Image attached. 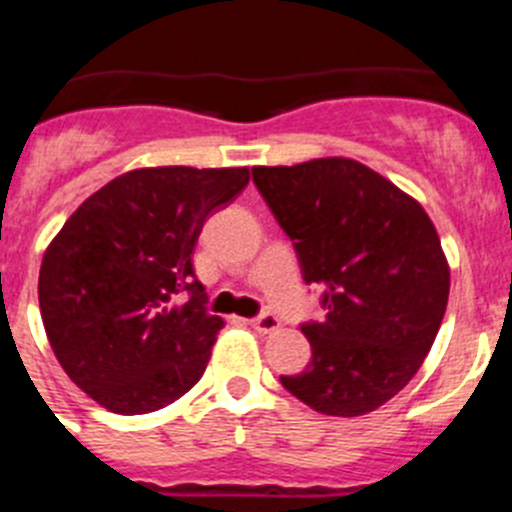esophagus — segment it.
I'll list each match as a JSON object with an SVG mask.
<instances>
[{"mask_svg": "<svg viewBox=\"0 0 512 512\" xmlns=\"http://www.w3.org/2000/svg\"><path fill=\"white\" fill-rule=\"evenodd\" d=\"M251 325L253 330H259V333H271V330H277L282 323H279V318L274 312H261V315L251 318Z\"/></svg>", "mask_w": 512, "mask_h": 512, "instance_id": "esophagus-1", "label": "esophagus"}]
</instances>
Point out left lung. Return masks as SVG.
I'll return each mask as SVG.
<instances>
[{
	"label": "left lung",
	"mask_w": 512,
	"mask_h": 512,
	"mask_svg": "<svg viewBox=\"0 0 512 512\" xmlns=\"http://www.w3.org/2000/svg\"><path fill=\"white\" fill-rule=\"evenodd\" d=\"M251 174L325 310L300 325L305 372L279 382L318 413H372L415 377L446 312L449 264L431 217L351 158Z\"/></svg>",
	"instance_id": "8db88e82"
}]
</instances>
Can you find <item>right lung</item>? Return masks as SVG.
Instances as JSON below:
<instances>
[{
	"label": "right lung",
	"instance_id": "add662e5",
	"mask_svg": "<svg viewBox=\"0 0 512 512\" xmlns=\"http://www.w3.org/2000/svg\"><path fill=\"white\" fill-rule=\"evenodd\" d=\"M248 169L161 166L94 192L43 256L40 315L53 354L102 408H166L205 374L223 320L207 312L192 253Z\"/></svg>",
	"mask_w": 512,
	"mask_h": 512
}]
</instances>
